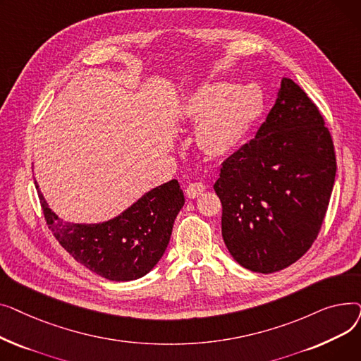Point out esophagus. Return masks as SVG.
I'll return each mask as SVG.
<instances>
[{
	"label": "esophagus",
	"instance_id": "esophagus-1",
	"mask_svg": "<svg viewBox=\"0 0 361 361\" xmlns=\"http://www.w3.org/2000/svg\"><path fill=\"white\" fill-rule=\"evenodd\" d=\"M204 188L203 183H190L185 188V195L188 199H196L204 192Z\"/></svg>",
	"mask_w": 361,
	"mask_h": 361
}]
</instances>
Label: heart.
I'll return each mask as SVG.
<instances>
[{
  "label": "heart",
  "instance_id": "b5f03b06",
  "mask_svg": "<svg viewBox=\"0 0 361 361\" xmlns=\"http://www.w3.org/2000/svg\"><path fill=\"white\" fill-rule=\"evenodd\" d=\"M263 109L264 98L257 86L219 80L196 89L185 99L183 116L199 121L196 139L204 154L222 158L245 142Z\"/></svg>",
  "mask_w": 361,
  "mask_h": 361
}]
</instances>
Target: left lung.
Segmentation results:
<instances>
[{
    "mask_svg": "<svg viewBox=\"0 0 361 361\" xmlns=\"http://www.w3.org/2000/svg\"><path fill=\"white\" fill-rule=\"evenodd\" d=\"M336 159L324 117L306 92L283 78L253 140L221 166L222 238L243 268L272 274L305 255L324 222Z\"/></svg>",
    "mask_w": 361,
    "mask_h": 361,
    "instance_id": "left-lung-1",
    "label": "left lung"
}]
</instances>
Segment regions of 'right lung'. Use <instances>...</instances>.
<instances>
[{
  "label": "right lung",
  "mask_w": 361,
  "mask_h": 361,
  "mask_svg": "<svg viewBox=\"0 0 361 361\" xmlns=\"http://www.w3.org/2000/svg\"><path fill=\"white\" fill-rule=\"evenodd\" d=\"M45 221L63 247L89 271L109 281L149 274L165 253L174 221L184 206L177 180L145 193L118 216L99 224H74L52 212L35 181Z\"/></svg>",
  "instance_id": "add662e5"
}]
</instances>
